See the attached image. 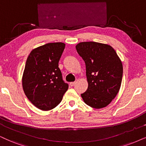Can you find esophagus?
Masks as SVG:
<instances>
[{"label": "esophagus", "mask_w": 146, "mask_h": 146, "mask_svg": "<svg viewBox=\"0 0 146 146\" xmlns=\"http://www.w3.org/2000/svg\"><path fill=\"white\" fill-rule=\"evenodd\" d=\"M75 84V82H71V83H70L69 85H70V86H71V87H73Z\"/></svg>", "instance_id": "obj_1"}]
</instances>
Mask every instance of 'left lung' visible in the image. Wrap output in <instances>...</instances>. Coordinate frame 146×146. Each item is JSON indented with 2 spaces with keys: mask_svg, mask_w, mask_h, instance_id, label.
<instances>
[{
  "mask_svg": "<svg viewBox=\"0 0 146 146\" xmlns=\"http://www.w3.org/2000/svg\"><path fill=\"white\" fill-rule=\"evenodd\" d=\"M76 50L86 63L88 88L81 94L92 108L108 106L119 92L123 77V64L113 48L95 42H80Z\"/></svg>",
  "mask_w": 146,
  "mask_h": 146,
  "instance_id": "obj_1",
  "label": "left lung"
}]
</instances>
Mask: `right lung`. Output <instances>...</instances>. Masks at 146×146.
Returning <instances> with one entry per match:
<instances>
[{
	"mask_svg": "<svg viewBox=\"0 0 146 146\" xmlns=\"http://www.w3.org/2000/svg\"><path fill=\"white\" fill-rule=\"evenodd\" d=\"M64 47L62 42L48 43L33 50L27 57L22 79L23 91L40 110L55 108L69 88L58 67Z\"/></svg>",
	"mask_w": 146,
	"mask_h": 146,
	"instance_id": "obj_1",
	"label": "right lung"
}]
</instances>
